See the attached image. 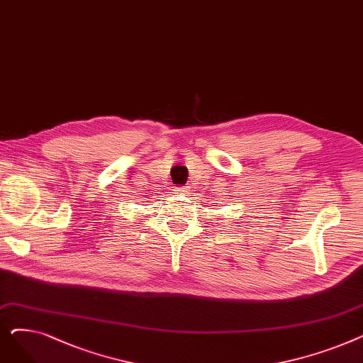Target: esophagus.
I'll return each mask as SVG.
<instances>
[{"label":"esophagus","mask_w":363,"mask_h":363,"mask_svg":"<svg viewBox=\"0 0 363 363\" xmlns=\"http://www.w3.org/2000/svg\"><path fill=\"white\" fill-rule=\"evenodd\" d=\"M174 191H175V193H178V194H184V189H182L181 186H177V188L174 189Z\"/></svg>","instance_id":"obj_1"}]
</instances>
